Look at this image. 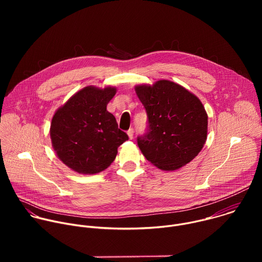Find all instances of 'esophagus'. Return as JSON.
I'll use <instances>...</instances> for the list:
<instances>
[{
  "instance_id": "34e87169",
  "label": "esophagus",
  "mask_w": 262,
  "mask_h": 262,
  "mask_svg": "<svg viewBox=\"0 0 262 262\" xmlns=\"http://www.w3.org/2000/svg\"><path fill=\"white\" fill-rule=\"evenodd\" d=\"M134 133H135V130H134V128H133V127H132V128H129V129L127 130V135H128L129 139H133V138H134Z\"/></svg>"
}]
</instances>
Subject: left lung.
Returning <instances> with one entry per match:
<instances>
[{
    "label": "left lung",
    "mask_w": 262,
    "mask_h": 262,
    "mask_svg": "<svg viewBox=\"0 0 262 262\" xmlns=\"http://www.w3.org/2000/svg\"><path fill=\"white\" fill-rule=\"evenodd\" d=\"M148 125L137 138L144 157L158 168L172 171L190 163L207 138V114L198 97L173 82L137 86Z\"/></svg>",
    "instance_id": "left-lung-1"
}]
</instances>
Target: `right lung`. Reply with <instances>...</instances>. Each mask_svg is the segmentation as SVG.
Masks as SVG:
<instances>
[{"mask_svg":"<svg viewBox=\"0 0 262 262\" xmlns=\"http://www.w3.org/2000/svg\"><path fill=\"white\" fill-rule=\"evenodd\" d=\"M116 89L85 87L68 99L53 117L52 144L58 158L70 169L95 174L114 162L118 147L128 140L118 128L106 104Z\"/></svg>","mask_w":262,"mask_h":262,"instance_id":"add662e5","label":"right lung"}]
</instances>
